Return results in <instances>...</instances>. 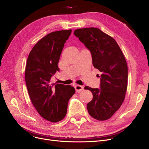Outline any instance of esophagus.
<instances>
[{
    "instance_id": "1",
    "label": "esophagus",
    "mask_w": 149,
    "mask_h": 149,
    "mask_svg": "<svg viewBox=\"0 0 149 149\" xmlns=\"http://www.w3.org/2000/svg\"><path fill=\"white\" fill-rule=\"evenodd\" d=\"M75 91L77 92H79L83 90V87L82 86H80V85H76L75 87Z\"/></svg>"
}]
</instances>
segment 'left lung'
Returning <instances> with one entry per match:
<instances>
[{
    "label": "left lung",
    "instance_id": "8db88e82",
    "mask_svg": "<svg viewBox=\"0 0 149 149\" xmlns=\"http://www.w3.org/2000/svg\"><path fill=\"white\" fill-rule=\"evenodd\" d=\"M74 34L91 51L93 66L102 73L100 89L84 87L93 95L87 104L88 112L97 120H108L124 100L128 78L126 60L115 39L98 28L77 29Z\"/></svg>",
    "mask_w": 149,
    "mask_h": 149
}]
</instances>
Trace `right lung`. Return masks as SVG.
Wrapping results in <instances>:
<instances>
[{
    "label": "right lung",
    "mask_w": 149,
    "mask_h": 149,
    "mask_svg": "<svg viewBox=\"0 0 149 149\" xmlns=\"http://www.w3.org/2000/svg\"><path fill=\"white\" fill-rule=\"evenodd\" d=\"M71 32L61 30L46 35L34 45L27 59L25 82L29 98L40 116L52 123L65 118L69 100L75 92L70 85L51 84V77L59 70L60 56Z\"/></svg>",
    "instance_id": "add662e5"
}]
</instances>
